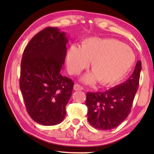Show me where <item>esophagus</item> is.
<instances>
[{"mask_svg": "<svg viewBox=\"0 0 154 154\" xmlns=\"http://www.w3.org/2000/svg\"><path fill=\"white\" fill-rule=\"evenodd\" d=\"M74 90L75 91H79V90H83V88L82 86V85H80L79 84H76L74 85Z\"/></svg>", "mask_w": 154, "mask_h": 154, "instance_id": "34e87169", "label": "esophagus"}]
</instances>
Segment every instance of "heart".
Masks as SVG:
<instances>
[{
  "label": "heart",
  "instance_id": "heart-1",
  "mask_svg": "<svg viewBox=\"0 0 154 154\" xmlns=\"http://www.w3.org/2000/svg\"><path fill=\"white\" fill-rule=\"evenodd\" d=\"M135 56L129 46L112 38H87L82 46L72 45L67 54L68 71L78 75L91 61L92 71L82 77L87 84L98 81L104 86L118 84L131 69Z\"/></svg>",
  "mask_w": 154,
  "mask_h": 154
}]
</instances>
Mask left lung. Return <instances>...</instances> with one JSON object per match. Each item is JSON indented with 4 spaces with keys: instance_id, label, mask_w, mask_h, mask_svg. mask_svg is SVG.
<instances>
[{
    "instance_id": "obj_1",
    "label": "left lung",
    "mask_w": 154,
    "mask_h": 154,
    "mask_svg": "<svg viewBox=\"0 0 154 154\" xmlns=\"http://www.w3.org/2000/svg\"><path fill=\"white\" fill-rule=\"evenodd\" d=\"M141 62H137L132 75L126 82L105 92H88L85 105L88 122L103 130L115 128L126 119L139 87Z\"/></svg>"
}]
</instances>
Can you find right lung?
<instances>
[{
  "instance_id": "add662e5",
  "label": "right lung",
  "mask_w": 154,
  "mask_h": 154,
  "mask_svg": "<svg viewBox=\"0 0 154 154\" xmlns=\"http://www.w3.org/2000/svg\"><path fill=\"white\" fill-rule=\"evenodd\" d=\"M68 38L58 28L40 31L26 47L21 62L20 88L29 116L45 126L63 121L74 83L60 73Z\"/></svg>"
}]
</instances>
